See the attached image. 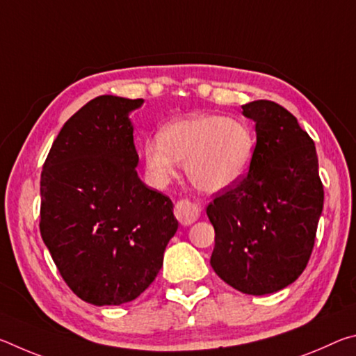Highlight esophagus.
Listing matches in <instances>:
<instances>
[{"mask_svg": "<svg viewBox=\"0 0 356 356\" xmlns=\"http://www.w3.org/2000/svg\"><path fill=\"white\" fill-rule=\"evenodd\" d=\"M174 215H176V218L182 222L184 226H190L200 218L201 209L188 200H180L176 204V207H174Z\"/></svg>", "mask_w": 356, "mask_h": 356, "instance_id": "1", "label": "esophagus"}]
</instances>
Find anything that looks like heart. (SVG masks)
Segmentation results:
<instances>
[{
  "label": "heart",
  "instance_id": "b5f03b06",
  "mask_svg": "<svg viewBox=\"0 0 356 356\" xmlns=\"http://www.w3.org/2000/svg\"><path fill=\"white\" fill-rule=\"evenodd\" d=\"M256 140L248 124L215 114H196L168 124L144 146L150 179L166 184L177 161L197 190L218 193L237 185L252 165Z\"/></svg>",
  "mask_w": 356,
  "mask_h": 356
}]
</instances>
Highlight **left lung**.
Here are the masks:
<instances>
[{
    "label": "left lung",
    "mask_w": 356,
    "mask_h": 356,
    "mask_svg": "<svg viewBox=\"0 0 356 356\" xmlns=\"http://www.w3.org/2000/svg\"><path fill=\"white\" fill-rule=\"evenodd\" d=\"M256 124L246 176L207 206L215 229L210 265L248 295L278 292L308 265L323 209L314 141L297 118L270 100L242 106Z\"/></svg>",
    "instance_id": "1"
}]
</instances>
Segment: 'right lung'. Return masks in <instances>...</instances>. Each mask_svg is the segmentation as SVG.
<instances>
[{"label":"right lung","mask_w":356,"mask_h":356,"mask_svg":"<svg viewBox=\"0 0 356 356\" xmlns=\"http://www.w3.org/2000/svg\"><path fill=\"white\" fill-rule=\"evenodd\" d=\"M143 99L100 95L53 141L40 176V236L72 292L122 305L152 284L177 231L172 202L138 177L129 114Z\"/></svg>","instance_id":"add662e5"}]
</instances>
